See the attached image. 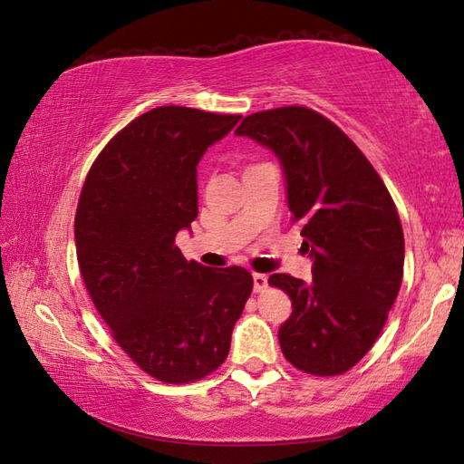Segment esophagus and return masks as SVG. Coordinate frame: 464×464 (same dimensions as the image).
I'll list each match as a JSON object with an SVG mask.
<instances>
[{
	"mask_svg": "<svg viewBox=\"0 0 464 464\" xmlns=\"http://www.w3.org/2000/svg\"><path fill=\"white\" fill-rule=\"evenodd\" d=\"M252 281H255V291L256 293H260V291H265V288L268 286V276L266 275H252Z\"/></svg>",
	"mask_w": 464,
	"mask_h": 464,
	"instance_id": "34e87169",
	"label": "esophagus"
}]
</instances>
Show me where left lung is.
Instances as JSON below:
<instances>
[{"mask_svg": "<svg viewBox=\"0 0 464 464\" xmlns=\"http://www.w3.org/2000/svg\"><path fill=\"white\" fill-rule=\"evenodd\" d=\"M236 135L276 155L313 283L276 273L291 296L278 341L296 370L339 375L370 352L404 275V232L390 191L337 125L307 107L255 112Z\"/></svg>", "mask_w": 464, "mask_h": 464, "instance_id": "obj_1", "label": "left lung"}]
</instances>
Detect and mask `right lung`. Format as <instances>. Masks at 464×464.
I'll list each match as a JSON object with an SVG mask.
<instances>
[{
    "label": "right lung",
    "instance_id": "add662e5",
    "mask_svg": "<svg viewBox=\"0 0 464 464\" xmlns=\"http://www.w3.org/2000/svg\"><path fill=\"white\" fill-rule=\"evenodd\" d=\"M238 121L151 109L96 157L76 208V256L96 311L130 360L165 383L220 368L252 291L246 268H208L176 246L198 218V163Z\"/></svg>",
    "mask_w": 464,
    "mask_h": 464
}]
</instances>
